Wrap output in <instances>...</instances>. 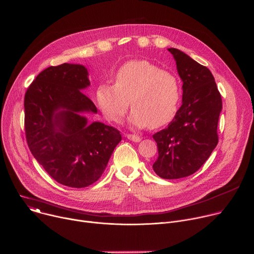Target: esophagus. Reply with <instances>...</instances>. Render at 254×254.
Returning <instances> with one entry per match:
<instances>
[{
	"label": "esophagus",
	"mask_w": 254,
	"mask_h": 254,
	"mask_svg": "<svg viewBox=\"0 0 254 254\" xmlns=\"http://www.w3.org/2000/svg\"><path fill=\"white\" fill-rule=\"evenodd\" d=\"M126 136H127L128 139H130V140H132V141H135V142H137V141H139V140L141 139V137H140L139 135L132 134V133H127Z\"/></svg>",
	"instance_id": "esophagus-1"
}]
</instances>
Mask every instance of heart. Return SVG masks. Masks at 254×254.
Instances as JSON below:
<instances>
[{
  "label": "heart",
  "mask_w": 254,
  "mask_h": 254,
  "mask_svg": "<svg viewBox=\"0 0 254 254\" xmlns=\"http://www.w3.org/2000/svg\"><path fill=\"white\" fill-rule=\"evenodd\" d=\"M182 86L173 72L147 61H129L119 68L115 83H101L95 99L104 118L119 123L127 114L129 101L130 122L137 127L158 128L177 115Z\"/></svg>",
  "instance_id": "1"
}]
</instances>
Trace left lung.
Listing matches in <instances>:
<instances>
[{
  "mask_svg": "<svg viewBox=\"0 0 254 254\" xmlns=\"http://www.w3.org/2000/svg\"><path fill=\"white\" fill-rule=\"evenodd\" d=\"M168 50L183 80V104L168 127L153 134L159 152L153 169L163 179H180L197 172L218 143L222 99L206 66L179 49Z\"/></svg>",
  "mask_w": 254,
  "mask_h": 254,
  "instance_id": "1",
  "label": "left lung"
}]
</instances>
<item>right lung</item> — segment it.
<instances>
[{
    "mask_svg": "<svg viewBox=\"0 0 254 254\" xmlns=\"http://www.w3.org/2000/svg\"><path fill=\"white\" fill-rule=\"evenodd\" d=\"M79 64L50 66L29 85L24 98L25 134L38 163L56 181L87 187L100 178L122 134L114 127L87 124L81 113H97L81 90L90 82Z\"/></svg>",
    "mask_w": 254,
    "mask_h": 254,
    "instance_id": "obj_1",
    "label": "right lung"
}]
</instances>
